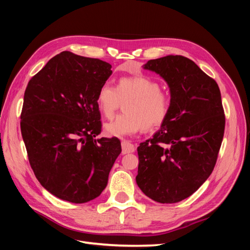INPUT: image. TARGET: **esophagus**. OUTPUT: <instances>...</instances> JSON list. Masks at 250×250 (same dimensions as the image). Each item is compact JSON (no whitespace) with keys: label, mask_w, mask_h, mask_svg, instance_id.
I'll list each match as a JSON object with an SVG mask.
<instances>
[{"label":"esophagus","mask_w":250,"mask_h":250,"mask_svg":"<svg viewBox=\"0 0 250 250\" xmlns=\"http://www.w3.org/2000/svg\"><path fill=\"white\" fill-rule=\"evenodd\" d=\"M121 146H122V154L134 152V146L130 142L122 141V143H121Z\"/></svg>","instance_id":"1"}]
</instances>
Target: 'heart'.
Wrapping results in <instances>:
<instances>
[{
    "label": "heart",
    "mask_w": 250,
    "mask_h": 250,
    "mask_svg": "<svg viewBox=\"0 0 250 250\" xmlns=\"http://www.w3.org/2000/svg\"><path fill=\"white\" fill-rule=\"evenodd\" d=\"M160 89L156 81L142 75L121 78L117 87L103 83L96 102L105 118L110 119L121 101L128 100L124 105L125 113L105 124L104 132L108 137L124 138L161 126L169 116L171 100Z\"/></svg>",
    "instance_id": "heart-1"
}]
</instances>
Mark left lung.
<instances>
[{
	"mask_svg": "<svg viewBox=\"0 0 250 250\" xmlns=\"http://www.w3.org/2000/svg\"><path fill=\"white\" fill-rule=\"evenodd\" d=\"M143 69L167 82L171 109L153 138L138 147L135 180L152 200L179 202L197 191L214 170L225 127L220 89L181 55L149 60Z\"/></svg>",
	"mask_w": 250,
	"mask_h": 250,
	"instance_id": "1",
	"label": "left lung"
}]
</instances>
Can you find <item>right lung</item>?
<instances>
[{"label":"right lung","instance_id":"add662e5","mask_svg":"<svg viewBox=\"0 0 250 250\" xmlns=\"http://www.w3.org/2000/svg\"><path fill=\"white\" fill-rule=\"evenodd\" d=\"M112 74L111 64L62 52L29 81L21 131L40 184L73 203L97 198L121 153L117 138L101 132L97 93Z\"/></svg>","mask_w":250,"mask_h":250}]
</instances>
